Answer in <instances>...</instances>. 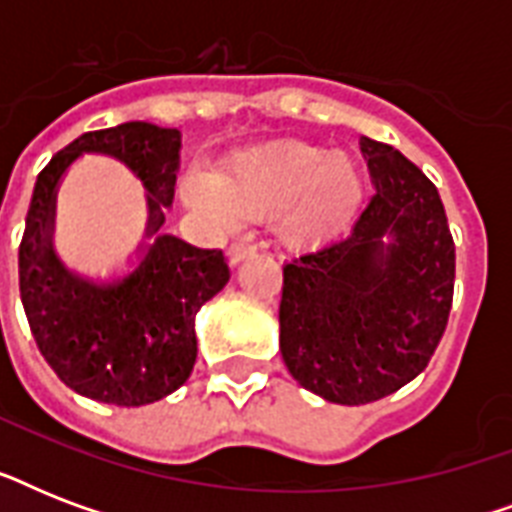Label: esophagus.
I'll use <instances>...</instances> for the list:
<instances>
[{"mask_svg": "<svg viewBox=\"0 0 512 512\" xmlns=\"http://www.w3.org/2000/svg\"><path fill=\"white\" fill-rule=\"evenodd\" d=\"M252 252H255V247H252V244H247V241H236V244L231 247V252H228V257H231V265L241 263V260H247Z\"/></svg>", "mask_w": 512, "mask_h": 512, "instance_id": "esophagus-1", "label": "esophagus"}]
</instances>
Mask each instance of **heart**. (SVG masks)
Wrapping results in <instances>:
<instances>
[{"label":"heart","instance_id":"1","mask_svg":"<svg viewBox=\"0 0 512 512\" xmlns=\"http://www.w3.org/2000/svg\"><path fill=\"white\" fill-rule=\"evenodd\" d=\"M364 196V172L350 156L300 143L244 151L231 156L215 180L201 175L185 180L188 204L223 223L236 217L268 220L284 212L281 233L295 244H313L345 231Z\"/></svg>","mask_w":512,"mask_h":512}]
</instances>
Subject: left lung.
<instances>
[{"label": "left lung", "mask_w": 512, "mask_h": 512, "mask_svg": "<svg viewBox=\"0 0 512 512\" xmlns=\"http://www.w3.org/2000/svg\"><path fill=\"white\" fill-rule=\"evenodd\" d=\"M369 207L340 241L284 265L279 348L332 404L385 398L428 366L454 295V241L436 185L401 151L361 138Z\"/></svg>", "instance_id": "8db88e82"}]
</instances>
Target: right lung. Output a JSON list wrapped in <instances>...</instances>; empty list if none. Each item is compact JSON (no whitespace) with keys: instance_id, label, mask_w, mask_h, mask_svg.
<instances>
[{"instance_id":"add662e5","label":"right lung","mask_w":512,"mask_h":512,"mask_svg":"<svg viewBox=\"0 0 512 512\" xmlns=\"http://www.w3.org/2000/svg\"><path fill=\"white\" fill-rule=\"evenodd\" d=\"M82 153L127 163L147 188L149 245L127 277L92 282L51 247L54 196ZM180 132L148 122L84 132L39 172L20 241V300L44 361L60 382L100 404L143 406L170 396L196 364V313L231 279L220 249L159 233L175 199Z\"/></svg>"}]
</instances>
